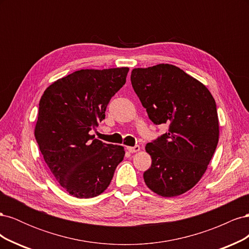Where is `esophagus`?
Segmentation results:
<instances>
[{"mask_svg": "<svg viewBox=\"0 0 249 249\" xmlns=\"http://www.w3.org/2000/svg\"><path fill=\"white\" fill-rule=\"evenodd\" d=\"M126 149L129 150L130 153H137L140 150V146L139 145H135V146H127Z\"/></svg>", "mask_w": 249, "mask_h": 249, "instance_id": "esophagus-1", "label": "esophagus"}]
</instances>
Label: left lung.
Instances as JSON below:
<instances>
[{
	"label": "left lung",
	"mask_w": 249,
	"mask_h": 249,
	"mask_svg": "<svg viewBox=\"0 0 249 249\" xmlns=\"http://www.w3.org/2000/svg\"><path fill=\"white\" fill-rule=\"evenodd\" d=\"M131 82L149 119L169 125L145 146L152 166L143 178L158 195L178 196L199 182L215 153L219 122L214 97L202 83L171 64L134 69Z\"/></svg>",
	"instance_id": "1"
}]
</instances>
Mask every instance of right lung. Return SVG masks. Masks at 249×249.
Instances as JSON below:
<instances>
[{"mask_svg":"<svg viewBox=\"0 0 249 249\" xmlns=\"http://www.w3.org/2000/svg\"><path fill=\"white\" fill-rule=\"evenodd\" d=\"M127 71V67L77 71L55 81L41 96L35 139L53 176L74 197L103 193L124 160V146L107 144L89 132L105 119Z\"/></svg>","mask_w":249,"mask_h":249,"instance_id":"add662e5","label":"right lung"}]
</instances>
